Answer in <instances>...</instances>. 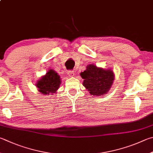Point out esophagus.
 Segmentation results:
<instances>
[{
  "mask_svg": "<svg viewBox=\"0 0 153 153\" xmlns=\"http://www.w3.org/2000/svg\"><path fill=\"white\" fill-rule=\"evenodd\" d=\"M68 75L69 77H74L75 76V72L74 71H69L68 72Z\"/></svg>",
  "mask_w": 153,
  "mask_h": 153,
  "instance_id": "obj_1",
  "label": "esophagus"
}]
</instances>
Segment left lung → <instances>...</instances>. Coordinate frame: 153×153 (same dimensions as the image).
<instances>
[{
    "label": "left lung",
    "mask_w": 153,
    "mask_h": 153,
    "mask_svg": "<svg viewBox=\"0 0 153 153\" xmlns=\"http://www.w3.org/2000/svg\"><path fill=\"white\" fill-rule=\"evenodd\" d=\"M84 79L83 85L90 95L102 96L107 94L114 81V74L111 69H104L94 64L88 65L80 73Z\"/></svg>",
    "instance_id": "8db88e82"
}]
</instances>
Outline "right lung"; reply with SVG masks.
I'll return each instance as SVG.
<instances>
[{
  "label": "right lung",
  "mask_w": 153,
  "mask_h": 153,
  "mask_svg": "<svg viewBox=\"0 0 153 153\" xmlns=\"http://www.w3.org/2000/svg\"><path fill=\"white\" fill-rule=\"evenodd\" d=\"M62 84L60 76L53 69H50L36 83L38 91L43 95H53L57 93Z\"/></svg>",
  "instance_id": "add662e5"
}]
</instances>
